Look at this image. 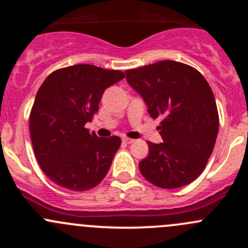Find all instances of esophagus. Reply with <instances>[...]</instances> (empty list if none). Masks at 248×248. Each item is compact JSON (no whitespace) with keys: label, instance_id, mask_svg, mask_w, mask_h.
<instances>
[{"label":"esophagus","instance_id":"34e87169","mask_svg":"<svg viewBox=\"0 0 248 248\" xmlns=\"http://www.w3.org/2000/svg\"><path fill=\"white\" fill-rule=\"evenodd\" d=\"M134 139H129V138H123V142H125V143H133L134 142Z\"/></svg>","mask_w":248,"mask_h":248}]
</instances>
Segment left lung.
<instances>
[{
    "label": "left lung",
    "instance_id": "left-lung-1",
    "mask_svg": "<svg viewBox=\"0 0 248 248\" xmlns=\"http://www.w3.org/2000/svg\"><path fill=\"white\" fill-rule=\"evenodd\" d=\"M126 80L142 96L151 118L161 119L163 142L148 141L139 163L147 181L162 188L192 183L206 168L219 130L216 98L203 75L174 61L126 70Z\"/></svg>",
    "mask_w": 248,
    "mask_h": 248
}]
</instances>
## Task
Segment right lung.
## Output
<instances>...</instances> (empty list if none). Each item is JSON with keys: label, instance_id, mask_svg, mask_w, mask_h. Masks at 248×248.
<instances>
[{"label": "right lung", "instance_id": "1", "mask_svg": "<svg viewBox=\"0 0 248 248\" xmlns=\"http://www.w3.org/2000/svg\"><path fill=\"white\" fill-rule=\"evenodd\" d=\"M123 78L120 70L75 64L55 70L40 86L29 118L32 148L42 171L61 187L86 191L107 175L122 140L97 138L85 124L106 89Z\"/></svg>", "mask_w": 248, "mask_h": 248}]
</instances>
